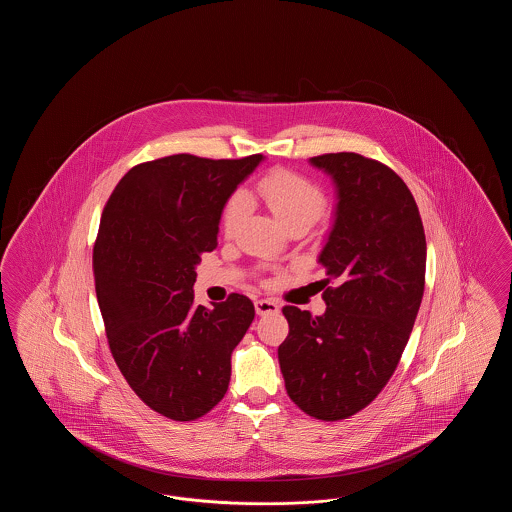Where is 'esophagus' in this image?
Returning a JSON list of instances; mask_svg holds the SVG:
<instances>
[{
  "label": "esophagus",
  "instance_id": "obj_1",
  "mask_svg": "<svg viewBox=\"0 0 512 512\" xmlns=\"http://www.w3.org/2000/svg\"><path fill=\"white\" fill-rule=\"evenodd\" d=\"M278 311H280V305L276 301H272V299H259V301H255V313L259 317L270 315V313H278Z\"/></svg>",
  "mask_w": 512,
  "mask_h": 512
}]
</instances>
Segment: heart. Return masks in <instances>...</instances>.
Masks as SVG:
<instances>
[{"label": "heart", "mask_w": 512, "mask_h": 512, "mask_svg": "<svg viewBox=\"0 0 512 512\" xmlns=\"http://www.w3.org/2000/svg\"><path fill=\"white\" fill-rule=\"evenodd\" d=\"M259 201L284 228L313 226L326 209V197L317 184L290 171H272L244 195H234L224 211V230L230 234L244 219L245 203Z\"/></svg>", "instance_id": "b5f03b06"}]
</instances>
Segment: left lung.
Here are the masks:
<instances>
[{
	"mask_svg": "<svg viewBox=\"0 0 512 512\" xmlns=\"http://www.w3.org/2000/svg\"><path fill=\"white\" fill-rule=\"evenodd\" d=\"M336 188L330 232L318 253L326 311L284 307L290 334L278 347L293 403L320 420L365 409L388 384L418 315L426 236L407 184L357 153L309 159Z\"/></svg>",
	"mask_w": 512,
	"mask_h": 512,
	"instance_id": "left-lung-1",
	"label": "left lung"
}]
</instances>
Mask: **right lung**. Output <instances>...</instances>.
<instances>
[{
    "instance_id": "add662e5",
    "label": "right lung",
    "mask_w": 512,
    "mask_h": 512,
    "mask_svg": "<svg viewBox=\"0 0 512 512\" xmlns=\"http://www.w3.org/2000/svg\"><path fill=\"white\" fill-rule=\"evenodd\" d=\"M263 161L180 153L142 163L103 209L94 274L109 347L136 395L172 420H195L224 397L232 351L255 317L240 293L195 305L194 282L230 195Z\"/></svg>"
}]
</instances>
